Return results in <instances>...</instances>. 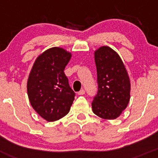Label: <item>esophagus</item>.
<instances>
[{
  "label": "esophagus",
  "mask_w": 158,
  "mask_h": 158,
  "mask_svg": "<svg viewBox=\"0 0 158 158\" xmlns=\"http://www.w3.org/2000/svg\"><path fill=\"white\" fill-rule=\"evenodd\" d=\"M85 91L84 89H81V90H80V91L78 92L77 94L78 95H84V94H85Z\"/></svg>",
  "instance_id": "esophagus-1"
}]
</instances>
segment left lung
Segmentation results:
<instances>
[{
	"label": "left lung",
	"instance_id": "8db88e82",
	"mask_svg": "<svg viewBox=\"0 0 158 158\" xmlns=\"http://www.w3.org/2000/svg\"><path fill=\"white\" fill-rule=\"evenodd\" d=\"M98 91L93 98L94 114L104 119H115L121 115L130 100L131 83L120 57L108 47L95 51Z\"/></svg>",
	"mask_w": 158,
	"mask_h": 158
}]
</instances>
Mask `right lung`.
<instances>
[{"label": "right lung", "instance_id": "right-lung-1", "mask_svg": "<svg viewBox=\"0 0 158 158\" xmlns=\"http://www.w3.org/2000/svg\"><path fill=\"white\" fill-rule=\"evenodd\" d=\"M71 54L52 47L35 60L27 84L28 98L35 111L48 122L56 121L69 111L75 93L64 69Z\"/></svg>", "mask_w": 158, "mask_h": 158}]
</instances>
